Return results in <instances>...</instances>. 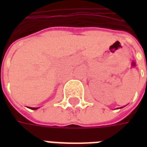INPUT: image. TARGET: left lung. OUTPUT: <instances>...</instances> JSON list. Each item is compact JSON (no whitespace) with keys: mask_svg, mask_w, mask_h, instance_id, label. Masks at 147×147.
<instances>
[{"mask_svg":"<svg viewBox=\"0 0 147 147\" xmlns=\"http://www.w3.org/2000/svg\"><path fill=\"white\" fill-rule=\"evenodd\" d=\"M146 68H147V65H146ZM146 83H147V79H146Z\"/></svg>","mask_w":147,"mask_h":147,"instance_id":"obj_1","label":"left lung"}]
</instances>
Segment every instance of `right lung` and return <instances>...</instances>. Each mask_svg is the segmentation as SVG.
<instances>
[{
	"mask_svg": "<svg viewBox=\"0 0 147 147\" xmlns=\"http://www.w3.org/2000/svg\"><path fill=\"white\" fill-rule=\"evenodd\" d=\"M31 109H37L38 108H31Z\"/></svg>",
	"mask_w": 147,
	"mask_h": 147,
	"instance_id": "right-lung-1",
	"label": "right lung"
}]
</instances>
